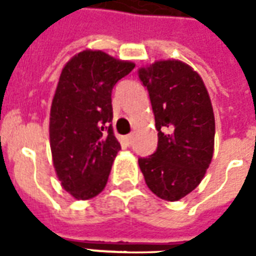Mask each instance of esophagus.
Returning a JSON list of instances; mask_svg holds the SVG:
<instances>
[{"mask_svg":"<svg viewBox=\"0 0 256 256\" xmlns=\"http://www.w3.org/2000/svg\"><path fill=\"white\" fill-rule=\"evenodd\" d=\"M132 134H128V136H124V142H126L128 144H132Z\"/></svg>","mask_w":256,"mask_h":256,"instance_id":"obj_1","label":"esophagus"}]
</instances>
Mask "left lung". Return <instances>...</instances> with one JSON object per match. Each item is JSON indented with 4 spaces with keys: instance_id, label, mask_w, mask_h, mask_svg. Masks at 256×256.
I'll return each instance as SVG.
<instances>
[{
    "instance_id": "8db88e82",
    "label": "left lung",
    "mask_w": 256,
    "mask_h": 256,
    "mask_svg": "<svg viewBox=\"0 0 256 256\" xmlns=\"http://www.w3.org/2000/svg\"><path fill=\"white\" fill-rule=\"evenodd\" d=\"M148 88L158 130V148L140 158L146 184L160 199L175 202L196 188L214 154L215 118L207 88L191 66L156 61L138 70Z\"/></svg>"
}]
</instances>
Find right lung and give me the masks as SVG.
<instances>
[{
    "label": "right lung",
    "mask_w": 256,
    "mask_h": 256,
    "mask_svg": "<svg viewBox=\"0 0 256 256\" xmlns=\"http://www.w3.org/2000/svg\"><path fill=\"white\" fill-rule=\"evenodd\" d=\"M134 64L100 52L76 54L61 72L50 108V148L61 186L76 199L104 190L120 142L112 132V88Z\"/></svg>",
    "instance_id": "obj_1"
}]
</instances>
